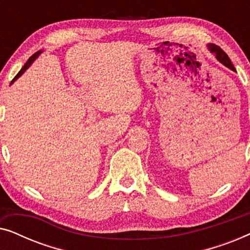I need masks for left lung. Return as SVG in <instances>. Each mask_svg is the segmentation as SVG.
<instances>
[{
    "mask_svg": "<svg viewBox=\"0 0 250 250\" xmlns=\"http://www.w3.org/2000/svg\"><path fill=\"white\" fill-rule=\"evenodd\" d=\"M207 47H208V50H209L211 53L215 54L216 59L220 61L221 63H223L225 67L230 68L231 70H234V67H233V64H232V62H231L230 58L228 57V54L225 53L224 51L222 50L220 46L215 45V44H208Z\"/></svg>",
    "mask_w": 250,
    "mask_h": 250,
    "instance_id": "8db88e82",
    "label": "left lung"
}]
</instances>
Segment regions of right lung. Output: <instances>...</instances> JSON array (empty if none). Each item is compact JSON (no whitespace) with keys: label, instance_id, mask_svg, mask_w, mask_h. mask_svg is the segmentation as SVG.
I'll use <instances>...</instances> for the list:
<instances>
[{"label":"right lung","instance_id":"right-lung-1","mask_svg":"<svg viewBox=\"0 0 250 250\" xmlns=\"http://www.w3.org/2000/svg\"><path fill=\"white\" fill-rule=\"evenodd\" d=\"M41 53H42V51H39V52L34 53V54H33V56H32V57H30L28 60H27V62H26L25 64H23V67L21 68V69H20V71H19V73H18V74H17V75H16V77H15V78H13V80H12V83H13V82H15V81L17 80V78H19L20 76H21V75H22L23 73H25V71H26L27 69H28V67L30 66V64H32V63L34 62V60H35V59H36V58H37V57H39Z\"/></svg>","mask_w":250,"mask_h":250}]
</instances>
